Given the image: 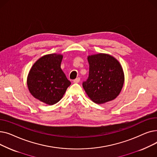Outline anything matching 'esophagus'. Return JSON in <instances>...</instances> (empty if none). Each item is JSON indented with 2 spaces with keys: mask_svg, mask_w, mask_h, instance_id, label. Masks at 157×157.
Instances as JSON below:
<instances>
[{
  "mask_svg": "<svg viewBox=\"0 0 157 157\" xmlns=\"http://www.w3.org/2000/svg\"><path fill=\"white\" fill-rule=\"evenodd\" d=\"M79 81H80V78H77L76 79H75L73 81V82H74V83H79Z\"/></svg>",
  "mask_w": 157,
  "mask_h": 157,
  "instance_id": "obj_1",
  "label": "esophagus"
}]
</instances>
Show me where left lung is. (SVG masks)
Masks as SVG:
<instances>
[{"label":"left lung","instance_id":"left-lung-1","mask_svg":"<svg viewBox=\"0 0 157 157\" xmlns=\"http://www.w3.org/2000/svg\"><path fill=\"white\" fill-rule=\"evenodd\" d=\"M89 76L83 83L85 92L94 102L101 104L118 96L125 81L118 60L109 54L88 55Z\"/></svg>","mask_w":157,"mask_h":157}]
</instances>
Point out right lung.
Segmentation results:
<instances>
[{"label":"right lung","instance_id":"obj_1","mask_svg":"<svg viewBox=\"0 0 157 157\" xmlns=\"http://www.w3.org/2000/svg\"><path fill=\"white\" fill-rule=\"evenodd\" d=\"M62 59L61 54L44 55L29 72L27 84L30 93L46 104L53 105L60 101L71 85L60 67Z\"/></svg>","mask_w":157,"mask_h":157}]
</instances>
